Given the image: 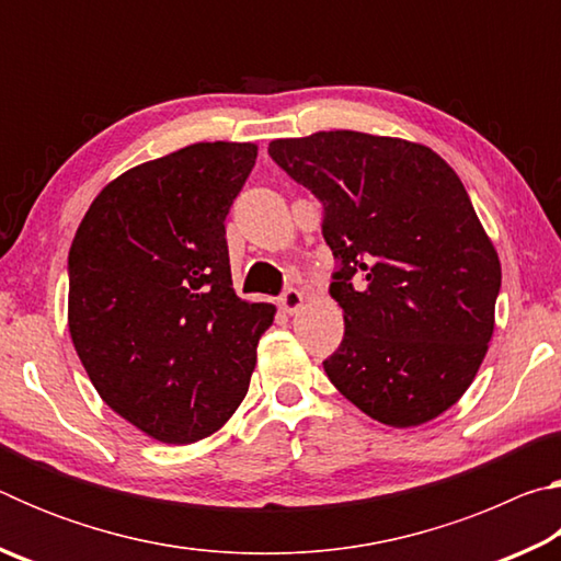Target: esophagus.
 I'll return each instance as SVG.
<instances>
[{"instance_id":"esophagus-1","label":"esophagus","mask_w":561,"mask_h":561,"mask_svg":"<svg viewBox=\"0 0 561 561\" xmlns=\"http://www.w3.org/2000/svg\"><path fill=\"white\" fill-rule=\"evenodd\" d=\"M301 304H304V297L299 289H287L279 297V309L284 311V314H297V311L301 309Z\"/></svg>"}]
</instances>
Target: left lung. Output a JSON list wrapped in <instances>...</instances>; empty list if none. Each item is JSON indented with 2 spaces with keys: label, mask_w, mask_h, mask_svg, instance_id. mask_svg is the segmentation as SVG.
<instances>
[{
  "label": "left lung",
  "mask_w": 561,
  "mask_h": 561,
  "mask_svg": "<svg viewBox=\"0 0 561 561\" xmlns=\"http://www.w3.org/2000/svg\"><path fill=\"white\" fill-rule=\"evenodd\" d=\"M270 156L324 205L346 327L329 381L391 428L448 411L488 354L502 282L460 178L428 146L358 130L277 138Z\"/></svg>",
  "instance_id": "obj_1"
}]
</instances>
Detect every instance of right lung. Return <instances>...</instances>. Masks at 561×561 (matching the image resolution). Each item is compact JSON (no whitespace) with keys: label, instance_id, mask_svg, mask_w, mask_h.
<instances>
[{"label":"right lung","instance_id":"right-lung-1","mask_svg":"<svg viewBox=\"0 0 561 561\" xmlns=\"http://www.w3.org/2000/svg\"><path fill=\"white\" fill-rule=\"evenodd\" d=\"M254 144H193L101 190L69 252V334L93 388L148 438L197 443L250 388L272 304L232 289L225 217Z\"/></svg>","mask_w":561,"mask_h":561}]
</instances>
